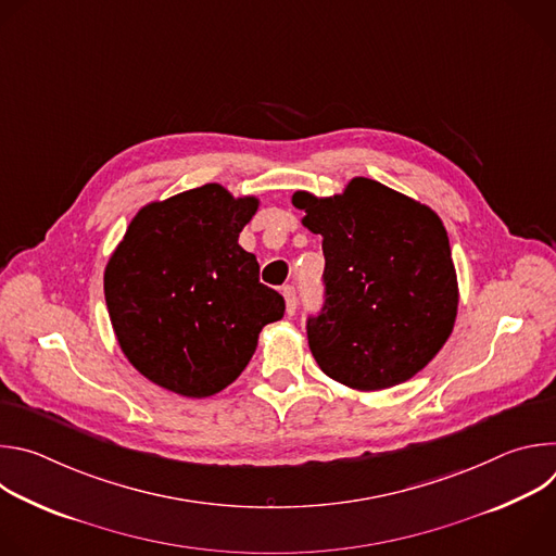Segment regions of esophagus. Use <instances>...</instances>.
<instances>
[{
	"instance_id": "esophagus-1",
	"label": "esophagus",
	"mask_w": 556,
	"mask_h": 556,
	"mask_svg": "<svg viewBox=\"0 0 556 556\" xmlns=\"http://www.w3.org/2000/svg\"><path fill=\"white\" fill-rule=\"evenodd\" d=\"M281 294L286 299V312L292 316L296 312V290H294V286H283Z\"/></svg>"
}]
</instances>
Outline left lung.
<instances>
[{"instance_id": "left-lung-1", "label": "left lung", "mask_w": 556, "mask_h": 556, "mask_svg": "<svg viewBox=\"0 0 556 556\" xmlns=\"http://www.w3.org/2000/svg\"><path fill=\"white\" fill-rule=\"evenodd\" d=\"M324 237V305L305 321L314 361L334 380L376 391L418 374L457 314L448 235L425 204L369 178L343 195L294 193Z\"/></svg>"}]
</instances>
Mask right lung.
I'll list each match as a JSON object with an SVG mask.
<instances>
[{
  "label": "right lung",
  "mask_w": 556,
  "mask_h": 556,
  "mask_svg": "<svg viewBox=\"0 0 556 556\" xmlns=\"http://www.w3.org/2000/svg\"><path fill=\"white\" fill-rule=\"evenodd\" d=\"M257 211L204 185L138 211L105 268L110 319L129 363L187 399L244 371L264 326L286 312L237 237Z\"/></svg>",
  "instance_id": "add662e5"
}]
</instances>
